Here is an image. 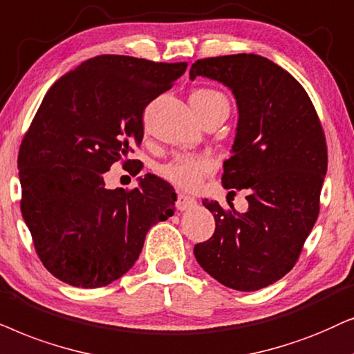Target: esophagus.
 Segmentation results:
<instances>
[{
    "label": "esophagus",
    "mask_w": 354,
    "mask_h": 354,
    "mask_svg": "<svg viewBox=\"0 0 354 354\" xmlns=\"http://www.w3.org/2000/svg\"><path fill=\"white\" fill-rule=\"evenodd\" d=\"M196 205H197V201L194 199V197H191V196H187V194H183V192H180V194H178V199H176L178 210H181V212L191 210V209H194Z\"/></svg>",
    "instance_id": "esophagus-1"
}]
</instances>
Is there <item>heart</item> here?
<instances>
[{
	"instance_id": "b5f03b06",
	"label": "heart",
	"mask_w": 354,
	"mask_h": 354,
	"mask_svg": "<svg viewBox=\"0 0 354 354\" xmlns=\"http://www.w3.org/2000/svg\"><path fill=\"white\" fill-rule=\"evenodd\" d=\"M189 103L197 116L220 105H228L223 93L215 88H197L191 93ZM214 168L215 162L209 155H178L176 158L160 168V174L168 183L181 189H194L199 186L202 178Z\"/></svg>"
}]
</instances>
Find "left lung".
<instances>
[{"mask_svg":"<svg viewBox=\"0 0 354 354\" xmlns=\"http://www.w3.org/2000/svg\"><path fill=\"white\" fill-rule=\"evenodd\" d=\"M218 81L233 92L238 126L223 163L226 189L246 191L244 214L204 199L215 233L194 246L199 266L221 285L256 291L285 277L319 215L327 144L310 98L290 73L263 56L197 59L189 79ZM234 194V191H230Z\"/></svg>","mask_w":354,"mask_h":354,"instance_id":"obj_1","label":"left lung"}]
</instances>
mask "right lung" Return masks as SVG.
Segmentation results:
<instances>
[{"mask_svg":"<svg viewBox=\"0 0 354 354\" xmlns=\"http://www.w3.org/2000/svg\"><path fill=\"white\" fill-rule=\"evenodd\" d=\"M186 68L102 55L46 92L17 167L24 221L56 279L79 288L110 285L138 261L149 230L174 214L176 194L167 181L147 174L131 191L106 189L103 173L140 145L145 106Z\"/></svg>","mask_w":354,"mask_h":354,"instance_id":"add662e5","label":"right lung"}]
</instances>
